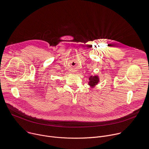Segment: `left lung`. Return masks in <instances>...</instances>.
Instances as JSON below:
<instances>
[{"instance_id":"8db88e82","label":"left lung","mask_w":149,"mask_h":149,"mask_svg":"<svg viewBox=\"0 0 149 149\" xmlns=\"http://www.w3.org/2000/svg\"><path fill=\"white\" fill-rule=\"evenodd\" d=\"M89 83L88 84L91 86L92 87L95 86L96 84H97L98 83V82L99 81V77L97 76H91L90 78H89Z\"/></svg>"}]
</instances>
